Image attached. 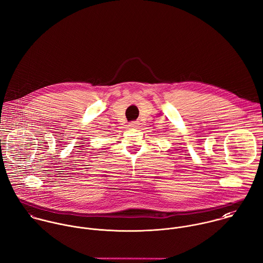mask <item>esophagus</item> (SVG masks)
<instances>
[{"mask_svg":"<svg viewBox=\"0 0 263 263\" xmlns=\"http://www.w3.org/2000/svg\"><path fill=\"white\" fill-rule=\"evenodd\" d=\"M130 128H137L138 127V122H131L129 123Z\"/></svg>","mask_w":263,"mask_h":263,"instance_id":"1","label":"esophagus"}]
</instances>
